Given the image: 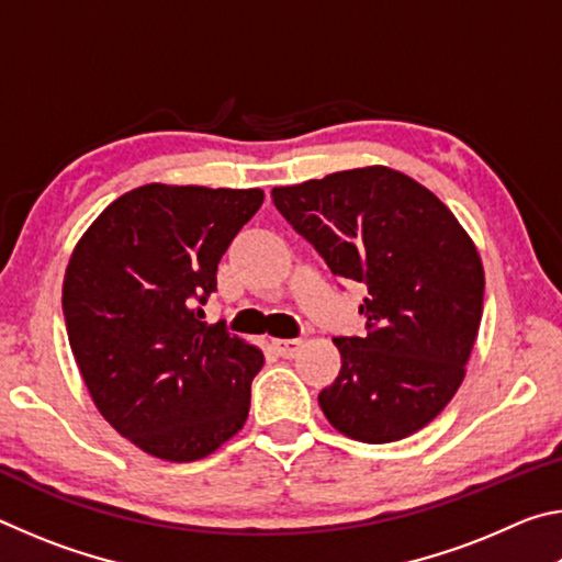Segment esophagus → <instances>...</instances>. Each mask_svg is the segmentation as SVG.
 Here are the masks:
<instances>
[{"instance_id": "obj_1", "label": "esophagus", "mask_w": 562, "mask_h": 562, "mask_svg": "<svg viewBox=\"0 0 562 562\" xmlns=\"http://www.w3.org/2000/svg\"><path fill=\"white\" fill-rule=\"evenodd\" d=\"M272 347L278 349V355L284 359L297 357V351L302 349V339H274Z\"/></svg>"}]
</instances>
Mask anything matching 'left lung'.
<instances>
[{"mask_svg": "<svg viewBox=\"0 0 562 562\" xmlns=\"http://www.w3.org/2000/svg\"><path fill=\"white\" fill-rule=\"evenodd\" d=\"M278 211L329 270L364 282L367 337H339L337 382L319 394L327 422L364 443L424 429L465 376L483 315L481 255L429 188L364 166L272 188Z\"/></svg>", "mask_w": 562, "mask_h": 562, "instance_id": "left-lung-1", "label": "left lung"}]
</instances>
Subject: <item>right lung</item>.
I'll return each instance as SVG.
<instances>
[{
  "label": "right lung",
  "mask_w": 562,
  "mask_h": 562,
  "mask_svg": "<svg viewBox=\"0 0 562 562\" xmlns=\"http://www.w3.org/2000/svg\"><path fill=\"white\" fill-rule=\"evenodd\" d=\"M265 201L260 188L148 183L76 243L61 307L99 414L156 459L211 456L243 429L262 349L203 322L217 262Z\"/></svg>",
  "instance_id": "1"
}]
</instances>
